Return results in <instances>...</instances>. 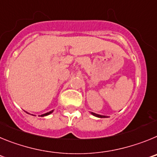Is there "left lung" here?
Here are the masks:
<instances>
[{
	"label": "left lung",
	"mask_w": 157,
	"mask_h": 157,
	"mask_svg": "<svg viewBox=\"0 0 157 157\" xmlns=\"http://www.w3.org/2000/svg\"><path fill=\"white\" fill-rule=\"evenodd\" d=\"M92 114L94 115V116H97V117H99V118H105V117H106V116H101V115L95 114V113H94V112H92Z\"/></svg>",
	"instance_id": "1"
}]
</instances>
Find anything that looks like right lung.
Segmentation results:
<instances>
[{"mask_svg":"<svg viewBox=\"0 0 157 157\" xmlns=\"http://www.w3.org/2000/svg\"><path fill=\"white\" fill-rule=\"evenodd\" d=\"M52 111H51V112H47V113H45V114H43V115H41V116H48V115H49L50 114V113H52Z\"/></svg>","mask_w":157,"mask_h":157,"instance_id":"obj_1","label":"right lung"}]
</instances>
